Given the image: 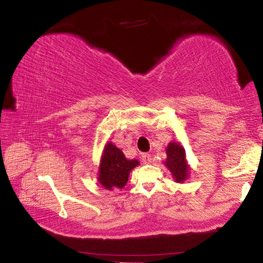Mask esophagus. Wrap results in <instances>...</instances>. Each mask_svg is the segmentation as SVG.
<instances>
[{
    "label": "esophagus",
    "instance_id": "1",
    "mask_svg": "<svg viewBox=\"0 0 263 263\" xmlns=\"http://www.w3.org/2000/svg\"><path fill=\"white\" fill-rule=\"evenodd\" d=\"M141 160L145 164L152 163V156H151V154H147V153H145V154L141 155Z\"/></svg>",
    "mask_w": 263,
    "mask_h": 263
}]
</instances>
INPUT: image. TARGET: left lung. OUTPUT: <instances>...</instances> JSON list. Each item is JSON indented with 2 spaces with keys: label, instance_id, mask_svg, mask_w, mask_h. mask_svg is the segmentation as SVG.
<instances>
[{
  "label": "left lung",
  "instance_id": "left-lung-1",
  "mask_svg": "<svg viewBox=\"0 0 263 263\" xmlns=\"http://www.w3.org/2000/svg\"><path fill=\"white\" fill-rule=\"evenodd\" d=\"M166 159L163 164L169 169L176 183H183L190 176V165L186 160L184 147L179 142L171 141L165 148Z\"/></svg>",
  "mask_w": 263,
  "mask_h": 263
}]
</instances>
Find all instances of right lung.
I'll return each instance as SVG.
<instances>
[{"instance_id": "obj_1", "label": "right lung", "mask_w": 263, "mask_h": 263, "mask_svg": "<svg viewBox=\"0 0 263 263\" xmlns=\"http://www.w3.org/2000/svg\"><path fill=\"white\" fill-rule=\"evenodd\" d=\"M139 164L138 160H127L124 153L112 142H107L100 160L99 184L109 191L114 189L121 190L126 185L131 170Z\"/></svg>"}]
</instances>
